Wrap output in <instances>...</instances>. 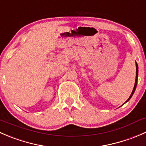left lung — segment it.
<instances>
[{
	"instance_id": "left-lung-1",
	"label": "left lung",
	"mask_w": 146,
	"mask_h": 146,
	"mask_svg": "<svg viewBox=\"0 0 146 146\" xmlns=\"http://www.w3.org/2000/svg\"><path fill=\"white\" fill-rule=\"evenodd\" d=\"M136 81H135V85H134V87H133V91H132L130 97H129V99L126 100V102H127L129 100L131 99V98L132 96H133V93H134L135 90H136V85H137V82H138V64H137V63L136 62ZM125 102V103H126Z\"/></svg>"
}]
</instances>
